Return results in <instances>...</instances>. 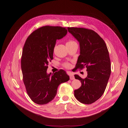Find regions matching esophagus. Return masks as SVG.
<instances>
[{
  "mask_svg": "<svg viewBox=\"0 0 128 128\" xmlns=\"http://www.w3.org/2000/svg\"><path fill=\"white\" fill-rule=\"evenodd\" d=\"M69 78H70V80H73L74 79V74H70Z\"/></svg>",
  "mask_w": 128,
  "mask_h": 128,
  "instance_id": "34e87169",
  "label": "esophagus"
}]
</instances>
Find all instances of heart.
<instances>
[{"label":"heart","instance_id":"1","mask_svg":"<svg viewBox=\"0 0 128 128\" xmlns=\"http://www.w3.org/2000/svg\"><path fill=\"white\" fill-rule=\"evenodd\" d=\"M74 42H75L73 40H69L67 42H66V44H71ZM63 67L64 68H65L66 69H69L71 67V64L70 63L68 62H66L63 65Z\"/></svg>","mask_w":128,"mask_h":128}]
</instances>
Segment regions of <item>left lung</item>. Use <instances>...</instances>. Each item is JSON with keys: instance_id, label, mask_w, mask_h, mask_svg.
I'll return each mask as SVG.
<instances>
[{"instance_id": "obj_1", "label": "left lung", "mask_w": 128, "mask_h": 128, "mask_svg": "<svg viewBox=\"0 0 128 128\" xmlns=\"http://www.w3.org/2000/svg\"><path fill=\"white\" fill-rule=\"evenodd\" d=\"M67 29L80 42V55L75 68L86 67L88 71L85 78L74 75L82 83V86L74 90V96L83 104H92L103 94L110 76L109 52L104 40L94 30L78 27Z\"/></svg>"}]
</instances>
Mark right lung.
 Segmentation results:
<instances>
[{"label":"right lung","mask_w":128,"mask_h":128,"mask_svg":"<svg viewBox=\"0 0 128 128\" xmlns=\"http://www.w3.org/2000/svg\"><path fill=\"white\" fill-rule=\"evenodd\" d=\"M67 33L65 27L45 26L34 30L25 42L21 57L23 80L27 94L36 104L44 105L52 101L59 85L69 80L62 69L52 76L46 74L56 40Z\"/></svg>","instance_id":"obj_1"}]
</instances>
